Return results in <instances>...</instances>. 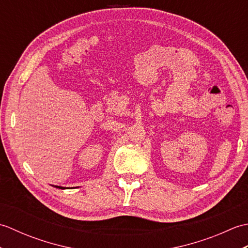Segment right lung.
Returning a JSON list of instances; mask_svg holds the SVG:
<instances>
[{"label": "right lung", "mask_w": 248, "mask_h": 248, "mask_svg": "<svg viewBox=\"0 0 248 248\" xmlns=\"http://www.w3.org/2000/svg\"><path fill=\"white\" fill-rule=\"evenodd\" d=\"M55 186V187H59V188H66V187H62V186Z\"/></svg>", "instance_id": "1"}]
</instances>
